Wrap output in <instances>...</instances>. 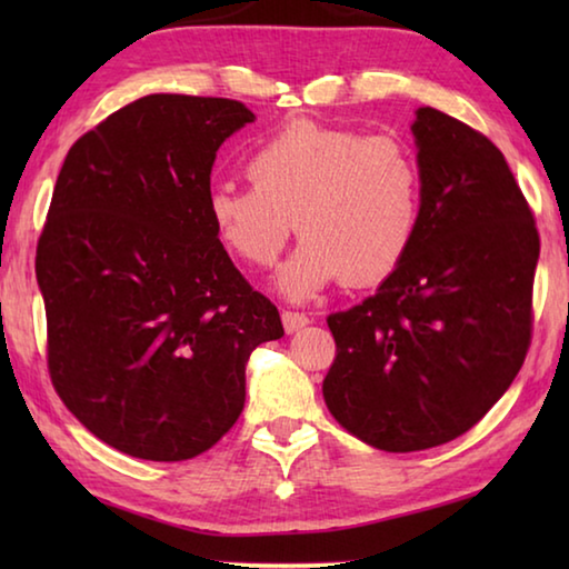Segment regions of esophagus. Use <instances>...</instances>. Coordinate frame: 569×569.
<instances>
[{
  "instance_id": "esophagus-1",
  "label": "esophagus",
  "mask_w": 569,
  "mask_h": 569,
  "mask_svg": "<svg viewBox=\"0 0 569 569\" xmlns=\"http://www.w3.org/2000/svg\"><path fill=\"white\" fill-rule=\"evenodd\" d=\"M281 319H283L286 333H296V331H301L303 326H308V316L298 313V311H283Z\"/></svg>"
}]
</instances>
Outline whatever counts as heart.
<instances>
[{
    "label": "heart",
    "mask_w": 569,
    "mask_h": 569,
    "mask_svg": "<svg viewBox=\"0 0 569 569\" xmlns=\"http://www.w3.org/2000/svg\"><path fill=\"white\" fill-rule=\"evenodd\" d=\"M253 188L218 182L206 210L216 236L238 261L268 268L296 230L303 236L278 273L293 301L339 278L383 281L409 256L421 218V172L397 134L296 120L248 158Z\"/></svg>",
    "instance_id": "1"
}]
</instances>
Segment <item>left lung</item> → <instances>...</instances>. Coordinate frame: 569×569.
<instances>
[{
    "instance_id": "obj_1",
    "label": "left lung",
    "mask_w": 569,
    "mask_h": 569,
    "mask_svg": "<svg viewBox=\"0 0 569 569\" xmlns=\"http://www.w3.org/2000/svg\"><path fill=\"white\" fill-rule=\"evenodd\" d=\"M421 218L379 291L331 313L333 419L366 445L419 451L469 431L522 369L539 236L492 140L435 108L411 124Z\"/></svg>"
}]
</instances>
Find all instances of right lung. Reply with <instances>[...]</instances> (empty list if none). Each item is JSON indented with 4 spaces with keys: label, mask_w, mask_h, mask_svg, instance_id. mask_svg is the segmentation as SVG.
<instances>
[{
    "label": "right lung",
    "mask_w": 569,
    "mask_h": 569,
    "mask_svg": "<svg viewBox=\"0 0 569 569\" xmlns=\"http://www.w3.org/2000/svg\"><path fill=\"white\" fill-rule=\"evenodd\" d=\"M243 102L148 94L67 152L37 243L54 391L122 455L182 461L238 421L246 363L283 336L208 220Z\"/></svg>",
    "instance_id": "obj_1"
}]
</instances>
